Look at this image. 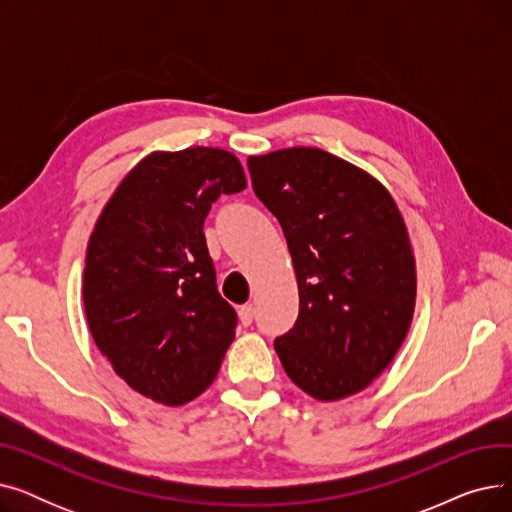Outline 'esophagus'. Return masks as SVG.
<instances>
[{"label":"esophagus","mask_w":512,"mask_h":512,"mask_svg":"<svg viewBox=\"0 0 512 512\" xmlns=\"http://www.w3.org/2000/svg\"><path fill=\"white\" fill-rule=\"evenodd\" d=\"M253 317H255V307L253 305H242L238 309V319H240L242 326H251Z\"/></svg>","instance_id":"esophagus-1"}]
</instances>
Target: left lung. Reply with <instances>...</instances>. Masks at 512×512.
<instances>
[{"label":"left lung","instance_id":"8db88e82","mask_svg":"<svg viewBox=\"0 0 512 512\" xmlns=\"http://www.w3.org/2000/svg\"><path fill=\"white\" fill-rule=\"evenodd\" d=\"M257 199L282 226L299 284V317L274 340L288 378L317 400L371 384L405 340L415 259L386 188L313 147L249 157Z\"/></svg>","mask_w":512,"mask_h":512}]
</instances>
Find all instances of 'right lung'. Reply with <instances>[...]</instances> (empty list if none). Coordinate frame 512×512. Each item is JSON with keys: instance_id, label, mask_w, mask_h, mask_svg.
<instances>
[{"instance_id": "obj_1", "label": "right lung", "mask_w": 512, "mask_h": 512, "mask_svg": "<svg viewBox=\"0 0 512 512\" xmlns=\"http://www.w3.org/2000/svg\"><path fill=\"white\" fill-rule=\"evenodd\" d=\"M245 186L224 149L151 153L95 224L83 280L93 340L155 402L178 407L207 390L234 338L236 311L218 292L203 224L211 203Z\"/></svg>"}]
</instances>
